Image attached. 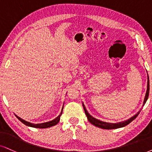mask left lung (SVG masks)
I'll list each match as a JSON object with an SVG mask.
<instances>
[{
    "instance_id": "left-lung-1",
    "label": "left lung",
    "mask_w": 152,
    "mask_h": 152,
    "mask_svg": "<svg viewBox=\"0 0 152 152\" xmlns=\"http://www.w3.org/2000/svg\"><path fill=\"white\" fill-rule=\"evenodd\" d=\"M147 78H147L148 79L147 80V92H146L145 99H144L143 105H145L146 102H147L148 97H149V76H148V74H147ZM83 107L84 111H85V114L86 116H87L88 121L90 122V124L94 125V126H96V127H98V128H102V129H107V130L116 129V128H122V127H124V126H127V125L129 124L130 122H132L134 119L136 118V117L138 116V114H139L140 112V111H139V112H137V114H136L135 116L131 117V118H129L127 121H125L120 122V123H117V124H111V123L103 122V121H102L98 120V119H96L95 118H93L91 115H90V114L88 112L87 110H86L85 105L83 104Z\"/></svg>"
}]
</instances>
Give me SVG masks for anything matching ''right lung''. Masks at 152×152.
I'll return each instance as SVG.
<instances>
[{"label":"right lung","instance_id":"1","mask_svg":"<svg viewBox=\"0 0 152 152\" xmlns=\"http://www.w3.org/2000/svg\"><path fill=\"white\" fill-rule=\"evenodd\" d=\"M63 107H64V105H63ZM62 110H63V108L62 109V111H61L60 114H59V116H57L56 118L54 119V120L51 121L46 122V123H43V124H31V123H29V122H28V121H26L23 120V119L20 118V117H19V116H17V115H15V116H16L17 118H18L21 122H22L23 124H24V125H26V126H30V127L36 128H50V127H52V126H55V125L58 124L59 121V119H60L61 115H62Z\"/></svg>","mask_w":152,"mask_h":152}]
</instances>
